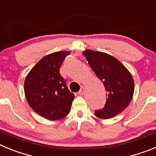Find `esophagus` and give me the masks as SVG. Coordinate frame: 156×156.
I'll use <instances>...</instances> for the list:
<instances>
[{
    "instance_id": "obj_1",
    "label": "esophagus",
    "mask_w": 156,
    "mask_h": 156,
    "mask_svg": "<svg viewBox=\"0 0 156 156\" xmlns=\"http://www.w3.org/2000/svg\"><path fill=\"white\" fill-rule=\"evenodd\" d=\"M85 90H86L85 87H84V86H82V87H81V89H80L79 92H78V94H79V95H83L84 93H85Z\"/></svg>"
}]
</instances>
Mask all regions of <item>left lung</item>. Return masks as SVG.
<instances>
[{
    "instance_id": "8db88e82",
    "label": "left lung",
    "mask_w": 156,
    "mask_h": 156,
    "mask_svg": "<svg viewBox=\"0 0 156 156\" xmlns=\"http://www.w3.org/2000/svg\"><path fill=\"white\" fill-rule=\"evenodd\" d=\"M83 54L108 95L104 108L95 111V115L103 119L115 117L125 110L132 100L134 92L132 75L121 62L108 54L89 49Z\"/></svg>"
}]
</instances>
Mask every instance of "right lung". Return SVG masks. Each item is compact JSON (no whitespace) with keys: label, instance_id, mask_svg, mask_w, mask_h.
I'll use <instances>...</instances> for the list:
<instances>
[{"label":"right lung","instance_id":"add662e5","mask_svg":"<svg viewBox=\"0 0 156 156\" xmlns=\"http://www.w3.org/2000/svg\"><path fill=\"white\" fill-rule=\"evenodd\" d=\"M68 51L47 55L39 60L27 74L24 82L26 99L30 108L48 120L66 117L74 98L64 78L59 74Z\"/></svg>","mask_w":156,"mask_h":156}]
</instances>
